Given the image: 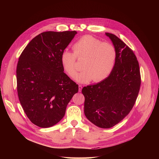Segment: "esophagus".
I'll list each match as a JSON object with an SVG mask.
<instances>
[{"instance_id": "1", "label": "esophagus", "mask_w": 159, "mask_h": 159, "mask_svg": "<svg viewBox=\"0 0 159 159\" xmlns=\"http://www.w3.org/2000/svg\"><path fill=\"white\" fill-rule=\"evenodd\" d=\"M82 88H83V87H82V86H81V85H79V86H78L79 92H81V90H82Z\"/></svg>"}]
</instances>
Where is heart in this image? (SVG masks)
I'll return each instance as SVG.
<instances>
[{
    "mask_svg": "<svg viewBox=\"0 0 159 159\" xmlns=\"http://www.w3.org/2000/svg\"><path fill=\"white\" fill-rule=\"evenodd\" d=\"M74 52L65 49L61 56L62 67L70 77L76 73V57L85 59L82 68L84 70L76 75L74 79L80 83H88L93 80L100 82L111 73L115 64L116 51L108 42L89 35L80 38L73 46Z\"/></svg>",
    "mask_w": 159,
    "mask_h": 159,
    "instance_id": "1",
    "label": "heart"
}]
</instances>
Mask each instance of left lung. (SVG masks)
Wrapping results in <instances>:
<instances>
[{
    "label": "left lung",
    "instance_id": "8db88e82",
    "mask_svg": "<svg viewBox=\"0 0 159 159\" xmlns=\"http://www.w3.org/2000/svg\"><path fill=\"white\" fill-rule=\"evenodd\" d=\"M116 51L110 75L104 80L84 87V114L96 126L109 129L132 109L141 84L139 64L133 51L115 35L105 33Z\"/></svg>",
    "mask_w": 159,
    "mask_h": 159
}]
</instances>
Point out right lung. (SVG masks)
<instances>
[{
  "mask_svg": "<svg viewBox=\"0 0 159 159\" xmlns=\"http://www.w3.org/2000/svg\"><path fill=\"white\" fill-rule=\"evenodd\" d=\"M76 31L42 32L23 50L17 65V91L23 110L35 125L48 128L64 116L78 85L64 72L62 51Z\"/></svg>",
  "mask_w": 159,
  "mask_h": 159,
  "instance_id": "add662e5",
  "label": "right lung"
}]
</instances>
